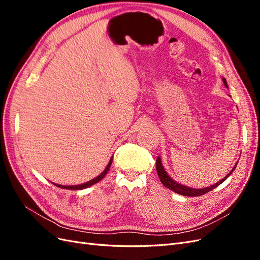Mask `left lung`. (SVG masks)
<instances>
[{
	"label": "left lung",
	"instance_id": "left-lung-1",
	"mask_svg": "<svg viewBox=\"0 0 260 260\" xmlns=\"http://www.w3.org/2000/svg\"><path fill=\"white\" fill-rule=\"evenodd\" d=\"M222 82L224 83L225 88H228L226 80L224 79V78H222ZM237 165H238V161H237V164H235V166L232 168V170L229 172V174H228L225 177H223V179L219 180L218 182L215 183V184H212V185L207 186V187H203V188H194V187H190V186H186V185L178 183L177 181H175L174 179H172V178L167 174L166 170H165V168H164V166H162V164H161V159H160L159 156L157 157V159H156V170H157V175H158V177H159V179H160V182L162 183V185H165L167 188H169V190L174 191V192H176V193H178V194H180V195H183V196H192V198H193V196H201V195L206 194L207 192L211 191L212 188H215V187H217L218 185L221 184V183L223 182V181H225V180L228 179V177L231 176V174L234 171L235 167H237Z\"/></svg>",
	"mask_w": 260,
	"mask_h": 260
}]
</instances>
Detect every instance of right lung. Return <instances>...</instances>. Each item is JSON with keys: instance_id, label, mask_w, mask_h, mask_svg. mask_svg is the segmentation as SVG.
<instances>
[{"instance_id": "1", "label": "right lung", "mask_w": 260, "mask_h": 260, "mask_svg": "<svg viewBox=\"0 0 260 260\" xmlns=\"http://www.w3.org/2000/svg\"><path fill=\"white\" fill-rule=\"evenodd\" d=\"M112 161H113V157L111 158V160H109V162L107 164L106 168L104 169V171L102 172L101 175H99L96 178H94V179H92V180L88 181V182H85V183L78 184V185H61V184H56V183H53V184H54V185H56V186H58V187H61V188H66V190H83V188H86V187H89V186H91V185H93V184H95V183L100 182V181L106 176V174L108 172L109 168H111Z\"/></svg>"}]
</instances>
